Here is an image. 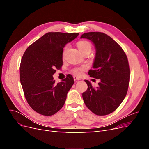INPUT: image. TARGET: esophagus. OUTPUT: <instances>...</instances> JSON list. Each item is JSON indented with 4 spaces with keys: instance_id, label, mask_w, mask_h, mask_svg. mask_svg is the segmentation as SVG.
<instances>
[{
    "instance_id": "esophagus-1",
    "label": "esophagus",
    "mask_w": 149,
    "mask_h": 149,
    "mask_svg": "<svg viewBox=\"0 0 149 149\" xmlns=\"http://www.w3.org/2000/svg\"><path fill=\"white\" fill-rule=\"evenodd\" d=\"M73 78H74V81H78V80H80V78L79 77H77V76H73Z\"/></svg>"
}]
</instances>
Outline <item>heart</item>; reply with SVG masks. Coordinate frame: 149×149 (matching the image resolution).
Segmentation results:
<instances>
[{"label": "heart", "instance_id": "b5f03b06", "mask_svg": "<svg viewBox=\"0 0 149 149\" xmlns=\"http://www.w3.org/2000/svg\"><path fill=\"white\" fill-rule=\"evenodd\" d=\"M77 47L79 50V52L81 53H83L84 52H86V51L91 52V45L89 42L85 41V40H83V41H79V42L77 43ZM66 48H67V47H66L65 49L64 53L66 50ZM86 68H87V66L86 65L75 67L73 70H72V73H73V74H74V75L81 76L82 74L83 71L85 70Z\"/></svg>", "mask_w": 149, "mask_h": 149}]
</instances>
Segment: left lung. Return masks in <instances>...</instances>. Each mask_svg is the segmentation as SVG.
<instances>
[{"label": "left lung", "mask_w": 149, "mask_h": 149, "mask_svg": "<svg viewBox=\"0 0 149 149\" xmlns=\"http://www.w3.org/2000/svg\"><path fill=\"white\" fill-rule=\"evenodd\" d=\"M81 38L94 44L95 58L88 74L100 79L96 88L84 80L88 86L83 93L84 104L96 115L109 114L119 106L127 92L130 69L127 56L118 43L104 33H85Z\"/></svg>", "instance_id": "obj_1"}]
</instances>
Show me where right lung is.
<instances>
[{
    "mask_svg": "<svg viewBox=\"0 0 149 149\" xmlns=\"http://www.w3.org/2000/svg\"><path fill=\"white\" fill-rule=\"evenodd\" d=\"M78 35L48 32L30 45L22 56L20 83L26 101L40 114L53 115L64 105L74 79L68 74L56 84L53 75L63 65V48Z\"/></svg>",
    "mask_w": 149,
    "mask_h": 149,
    "instance_id": "obj_1",
    "label": "right lung"
}]
</instances>
